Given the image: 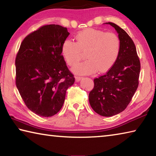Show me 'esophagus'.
<instances>
[{
  "label": "esophagus",
  "mask_w": 156,
  "mask_h": 156,
  "mask_svg": "<svg viewBox=\"0 0 156 156\" xmlns=\"http://www.w3.org/2000/svg\"><path fill=\"white\" fill-rule=\"evenodd\" d=\"M82 77H80V76H76V77H75V80H76V82H79L80 80H82Z\"/></svg>",
  "instance_id": "esophagus-1"
}]
</instances>
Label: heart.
Returning a JSON list of instances; mask_svg holds the SVG:
<instances>
[{"label": "heart", "mask_w": 156, "mask_h": 156, "mask_svg": "<svg viewBox=\"0 0 156 156\" xmlns=\"http://www.w3.org/2000/svg\"><path fill=\"white\" fill-rule=\"evenodd\" d=\"M76 43L67 39L62 44L61 54L66 62L74 66L81 59L82 52L88 51V61L75 66L72 71L76 74H92L99 70L104 73L112 68L120 51V41L113 33L88 28L79 31Z\"/></svg>", "instance_id": "obj_1"}]
</instances>
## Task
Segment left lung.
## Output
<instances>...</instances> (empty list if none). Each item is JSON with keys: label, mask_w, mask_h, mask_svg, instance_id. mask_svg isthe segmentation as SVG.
<instances>
[{"label": "left lung", "mask_w": 156, "mask_h": 156, "mask_svg": "<svg viewBox=\"0 0 156 156\" xmlns=\"http://www.w3.org/2000/svg\"><path fill=\"white\" fill-rule=\"evenodd\" d=\"M105 24L112 26L118 34L120 51L112 68L105 75L94 79L89 100L95 112L110 117L123 112L131 102L138 87L140 62L135 44L127 33L115 23Z\"/></svg>", "instance_id": "1"}]
</instances>
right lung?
I'll list each match as a JSON object with an SVG mask.
<instances>
[{"instance_id": "1", "label": "right lung", "mask_w": 156, "mask_h": 156, "mask_svg": "<svg viewBox=\"0 0 156 156\" xmlns=\"http://www.w3.org/2000/svg\"><path fill=\"white\" fill-rule=\"evenodd\" d=\"M67 29L47 25L26 36L16 58V84L26 106L43 117L59 112L66 91L75 82L61 47Z\"/></svg>"}]
</instances>
